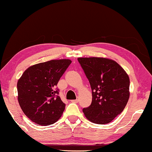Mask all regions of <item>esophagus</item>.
<instances>
[{
	"label": "esophagus",
	"mask_w": 152,
	"mask_h": 152,
	"mask_svg": "<svg viewBox=\"0 0 152 152\" xmlns=\"http://www.w3.org/2000/svg\"><path fill=\"white\" fill-rule=\"evenodd\" d=\"M71 101H72V102H76V103H77V102H78V99H76V100H71Z\"/></svg>",
	"instance_id": "1"
}]
</instances>
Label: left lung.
Returning a JSON list of instances; mask_svg holds the SVG:
<instances>
[{"instance_id": "1", "label": "left lung", "mask_w": 152, "mask_h": 152, "mask_svg": "<svg viewBox=\"0 0 152 152\" xmlns=\"http://www.w3.org/2000/svg\"><path fill=\"white\" fill-rule=\"evenodd\" d=\"M89 80L92 101L83 112L96 124L110 123L125 109L129 98V78L116 61L104 58H78Z\"/></svg>"}]
</instances>
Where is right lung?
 <instances>
[{
    "instance_id": "1",
    "label": "right lung",
    "mask_w": 152,
    "mask_h": 152,
    "mask_svg": "<svg viewBox=\"0 0 152 152\" xmlns=\"http://www.w3.org/2000/svg\"><path fill=\"white\" fill-rule=\"evenodd\" d=\"M71 63L69 59H61L36 64L27 68L18 80L19 104L34 123L50 125L62 116L65 104L56 86Z\"/></svg>"
}]
</instances>
